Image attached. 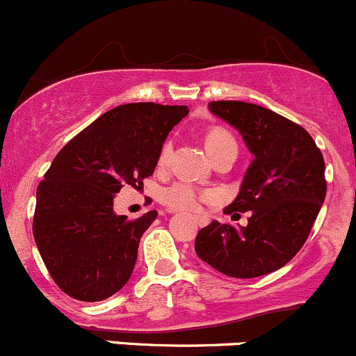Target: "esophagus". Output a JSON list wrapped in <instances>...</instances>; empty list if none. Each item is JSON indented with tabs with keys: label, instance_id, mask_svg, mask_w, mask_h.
Listing matches in <instances>:
<instances>
[{
	"label": "esophagus",
	"instance_id": "esophagus-1",
	"mask_svg": "<svg viewBox=\"0 0 356 356\" xmlns=\"http://www.w3.org/2000/svg\"><path fill=\"white\" fill-rule=\"evenodd\" d=\"M196 221H197L199 226H206V225H208V220H206V218H196Z\"/></svg>",
	"mask_w": 356,
	"mask_h": 356
}]
</instances>
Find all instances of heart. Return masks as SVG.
<instances>
[{"mask_svg":"<svg viewBox=\"0 0 356 356\" xmlns=\"http://www.w3.org/2000/svg\"><path fill=\"white\" fill-rule=\"evenodd\" d=\"M172 140H165L163 145L160 147L159 152V165L165 167L170 160L172 154ZM206 148H208L211 159H214L216 155H220L221 152H225L226 148H236L238 143L229 131L222 130V128H213L206 135ZM208 197V194L201 193L196 187L186 184V182H174V184L163 187L162 193H160V201L167 206V208L175 209V211H196L199 209L202 199Z\"/></svg>","mask_w":356,"mask_h":356,"instance_id":"heart-1","label":"heart"}]
</instances>
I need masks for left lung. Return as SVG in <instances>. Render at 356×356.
Masks as SVG:
<instances>
[{
    "label": "left lung",
    "mask_w": 356,
    "mask_h": 356,
    "mask_svg": "<svg viewBox=\"0 0 356 356\" xmlns=\"http://www.w3.org/2000/svg\"><path fill=\"white\" fill-rule=\"evenodd\" d=\"M209 111L236 128L253 155L240 193L225 209L250 218L247 226L213 221L197 233L194 248L225 275H267L294 259L309 236L326 197L323 154L302 127L272 109L211 101Z\"/></svg>",
    "instance_id": "obj_1"
}]
</instances>
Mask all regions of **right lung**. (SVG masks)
I'll return each mask as SVG.
<instances>
[{
  "label": "right lung",
  "mask_w": 356,
  "mask_h": 356,
  "mask_svg": "<svg viewBox=\"0 0 356 356\" xmlns=\"http://www.w3.org/2000/svg\"><path fill=\"white\" fill-rule=\"evenodd\" d=\"M189 109L121 104L77 134L37 187L33 238L54 282L84 302L111 298L130 279L140 238L157 218L127 220L113 211L124 184L154 174L160 147Z\"/></svg>",
  "instance_id": "add662e5"
}]
</instances>
